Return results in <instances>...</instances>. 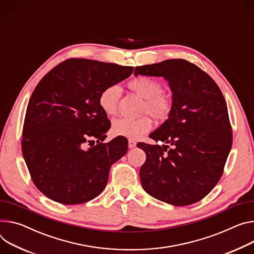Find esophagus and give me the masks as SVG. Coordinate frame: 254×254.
Wrapping results in <instances>:
<instances>
[{"instance_id": "obj_1", "label": "esophagus", "mask_w": 254, "mask_h": 254, "mask_svg": "<svg viewBox=\"0 0 254 254\" xmlns=\"http://www.w3.org/2000/svg\"><path fill=\"white\" fill-rule=\"evenodd\" d=\"M135 146H136L135 141H133V140H128V148H129V149H132V148H134Z\"/></svg>"}]
</instances>
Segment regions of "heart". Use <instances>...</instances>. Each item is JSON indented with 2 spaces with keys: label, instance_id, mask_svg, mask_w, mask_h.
<instances>
[{
  "label": "heart",
  "instance_id": "1",
  "mask_svg": "<svg viewBox=\"0 0 254 254\" xmlns=\"http://www.w3.org/2000/svg\"><path fill=\"white\" fill-rule=\"evenodd\" d=\"M129 90L145 99L143 111L151 114L154 119L165 120L172 108L170 98L161 93L162 86L149 77L140 76L130 80L127 84ZM121 95V89L117 85H110L104 88L98 97L100 108L107 114L112 115L117 112L118 100ZM152 128V122L148 117L140 119H119L112 123V132L115 135L126 136L128 139H137Z\"/></svg>",
  "mask_w": 254,
  "mask_h": 254
}]
</instances>
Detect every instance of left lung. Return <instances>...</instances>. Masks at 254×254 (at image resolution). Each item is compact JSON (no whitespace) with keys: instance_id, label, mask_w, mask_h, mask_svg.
<instances>
[{"instance_id":"1","label":"left lung","mask_w":254,"mask_h":254,"mask_svg":"<svg viewBox=\"0 0 254 254\" xmlns=\"http://www.w3.org/2000/svg\"><path fill=\"white\" fill-rule=\"evenodd\" d=\"M134 75L163 77L172 92L168 120L149 135L165 145L137 144L146 153L140 169L143 189L177 206L199 201L220 180L232 147L219 86L197 65L181 59L136 66Z\"/></svg>"}]
</instances>
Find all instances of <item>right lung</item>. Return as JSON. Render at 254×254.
Segmentation results:
<instances>
[{
    "label": "right lung",
    "instance_id": "right-lung-1",
    "mask_svg": "<svg viewBox=\"0 0 254 254\" xmlns=\"http://www.w3.org/2000/svg\"><path fill=\"white\" fill-rule=\"evenodd\" d=\"M132 71V66L70 59L40 80L27 106L21 143L32 181L45 196L78 204L103 191L111 165L127 152V140L118 136L99 143L110 124L98 97Z\"/></svg>",
    "mask_w": 254,
    "mask_h": 254
}]
</instances>
